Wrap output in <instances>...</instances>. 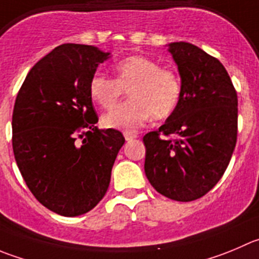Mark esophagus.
Listing matches in <instances>:
<instances>
[{
  "mask_svg": "<svg viewBox=\"0 0 259 259\" xmlns=\"http://www.w3.org/2000/svg\"><path fill=\"white\" fill-rule=\"evenodd\" d=\"M136 137H137L136 134H131V132H124L125 141H132V140L136 139Z\"/></svg>",
  "mask_w": 259,
  "mask_h": 259,
  "instance_id": "esophagus-1",
  "label": "esophagus"
}]
</instances>
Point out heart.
<instances>
[{
	"mask_svg": "<svg viewBox=\"0 0 259 259\" xmlns=\"http://www.w3.org/2000/svg\"><path fill=\"white\" fill-rule=\"evenodd\" d=\"M115 80L95 73L89 82L91 100L104 109H110L127 90L130 99L103 117V124L124 132H135L150 117H169L181 99L182 86L173 70L161 68L145 56H131L114 67Z\"/></svg>",
	"mask_w": 259,
	"mask_h": 259,
	"instance_id": "obj_1",
	"label": "heart"
}]
</instances>
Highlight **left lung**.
I'll list each match as a JSON object with an SVG mask.
<instances>
[{"instance_id": "obj_1", "label": "left lung", "mask_w": 259, "mask_h": 259, "mask_svg": "<svg viewBox=\"0 0 259 259\" xmlns=\"http://www.w3.org/2000/svg\"><path fill=\"white\" fill-rule=\"evenodd\" d=\"M169 52L181 73V99L166 122L144 136L145 173L160 194L189 202L211 191L228 168L238 137V97L218 58L186 41L170 43Z\"/></svg>"}]
</instances>
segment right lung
I'll use <instances>...</instances> for the list:
<instances>
[{"label":"right lung","instance_id":"add662e5","mask_svg":"<svg viewBox=\"0 0 259 259\" xmlns=\"http://www.w3.org/2000/svg\"><path fill=\"white\" fill-rule=\"evenodd\" d=\"M109 53L58 46L33 66L15 100L12 149L26 186L48 210L89 212L102 201L124 137L99 130L89 82Z\"/></svg>","mask_w":259,"mask_h":259}]
</instances>
